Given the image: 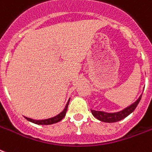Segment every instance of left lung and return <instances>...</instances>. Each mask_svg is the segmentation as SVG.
I'll list each match as a JSON object with an SVG mask.
<instances>
[{"label":"left lung","instance_id":"8db88e82","mask_svg":"<svg viewBox=\"0 0 152 152\" xmlns=\"http://www.w3.org/2000/svg\"><path fill=\"white\" fill-rule=\"evenodd\" d=\"M141 96L133 104H132L131 106H129L127 108H125L124 110H123L120 112H116V113H105L103 112H98V111H95V110H91V113L94 115L95 117L98 119L99 120L102 121V122L106 123H114L118 122L120 120L124 119L130 115L132 112L135 109V107H137V105L139 104L140 101L141 99Z\"/></svg>","mask_w":152,"mask_h":152}]
</instances>
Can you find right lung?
Instances as JSON below:
<instances>
[{
  "instance_id": "right-lung-1",
  "label": "right lung",
  "mask_w": 152,
  "mask_h": 152,
  "mask_svg": "<svg viewBox=\"0 0 152 152\" xmlns=\"http://www.w3.org/2000/svg\"><path fill=\"white\" fill-rule=\"evenodd\" d=\"M68 103L69 101L68 102V104L66 105L65 108L63 112L60 113V114L55 116V117L50 118V119H47V120H32V119H29V118L25 117L27 119L28 121L32 123H34L36 124H40V125H48V124H56V123L60 122L62 119H63L64 116H65L66 115V112H67V109H68Z\"/></svg>"
}]
</instances>
